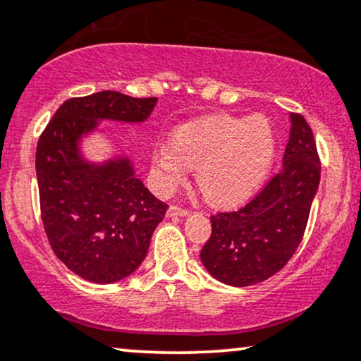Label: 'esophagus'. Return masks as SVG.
Here are the masks:
<instances>
[{"mask_svg":"<svg viewBox=\"0 0 361 361\" xmlns=\"http://www.w3.org/2000/svg\"><path fill=\"white\" fill-rule=\"evenodd\" d=\"M191 211L186 209V208H180V206L176 204H171L170 208H168V216H190Z\"/></svg>","mask_w":361,"mask_h":361,"instance_id":"obj_1","label":"esophagus"}]
</instances>
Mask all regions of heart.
Returning <instances> with one entry per match:
<instances>
[{"instance_id": "obj_1", "label": "heart", "mask_w": 361, "mask_h": 361, "mask_svg": "<svg viewBox=\"0 0 361 361\" xmlns=\"http://www.w3.org/2000/svg\"><path fill=\"white\" fill-rule=\"evenodd\" d=\"M276 158V135L264 117L208 115L176 128L153 153L155 180L171 191L198 166L200 190L214 204H238L261 188Z\"/></svg>"}]
</instances>
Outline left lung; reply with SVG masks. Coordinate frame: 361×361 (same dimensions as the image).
Here are the masks:
<instances>
[{"instance_id": "8db88e82", "label": "left lung", "mask_w": 361, "mask_h": 361, "mask_svg": "<svg viewBox=\"0 0 361 361\" xmlns=\"http://www.w3.org/2000/svg\"><path fill=\"white\" fill-rule=\"evenodd\" d=\"M320 183V160L305 118L290 114V133L276 176L246 206L211 216L201 262L223 284L247 287L289 262L304 238Z\"/></svg>"}]
</instances>
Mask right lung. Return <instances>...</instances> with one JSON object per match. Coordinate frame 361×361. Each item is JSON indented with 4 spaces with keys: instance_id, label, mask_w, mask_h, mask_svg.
<instances>
[{
    "instance_id": "obj_1",
    "label": "right lung",
    "mask_w": 361,
    "mask_h": 361,
    "mask_svg": "<svg viewBox=\"0 0 361 361\" xmlns=\"http://www.w3.org/2000/svg\"><path fill=\"white\" fill-rule=\"evenodd\" d=\"M157 100L115 90L69 99L37 142L36 176L47 239L56 256L89 282L112 284L135 272L168 204L135 176L130 158L87 161L80 142L102 120L145 122Z\"/></svg>"
}]
</instances>
